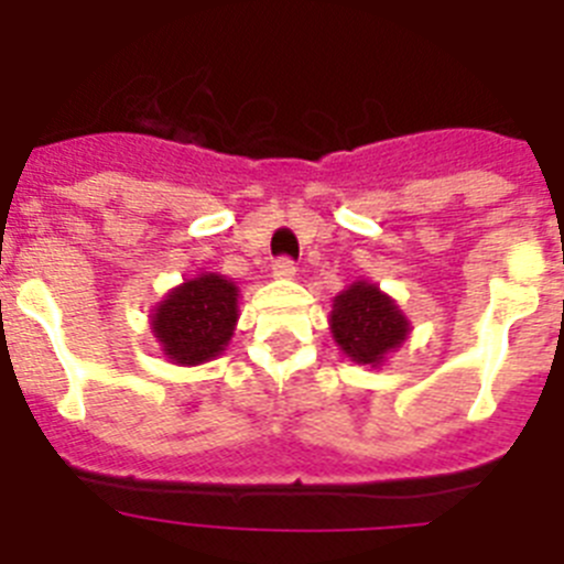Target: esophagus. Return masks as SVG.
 Listing matches in <instances>:
<instances>
[{
    "label": "esophagus",
    "mask_w": 564,
    "mask_h": 564,
    "mask_svg": "<svg viewBox=\"0 0 564 564\" xmlns=\"http://www.w3.org/2000/svg\"><path fill=\"white\" fill-rule=\"evenodd\" d=\"M273 276L276 279H293L296 276V265H293V259H276V262H273Z\"/></svg>",
    "instance_id": "34e87169"
}]
</instances>
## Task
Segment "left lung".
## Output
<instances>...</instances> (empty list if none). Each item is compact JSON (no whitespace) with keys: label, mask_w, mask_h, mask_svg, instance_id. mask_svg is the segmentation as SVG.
Returning a JSON list of instances; mask_svg holds the SVG:
<instances>
[{"label":"left lung","mask_w":564,"mask_h":564,"mask_svg":"<svg viewBox=\"0 0 564 564\" xmlns=\"http://www.w3.org/2000/svg\"><path fill=\"white\" fill-rule=\"evenodd\" d=\"M330 333L350 361L378 370L410 338L412 325L390 293L370 279H358L333 296Z\"/></svg>","instance_id":"1"}]
</instances>
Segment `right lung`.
I'll list each match as a JSON object with an SVG mask.
<instances>
[{"label":"right lung","mask_w":564,"mask_h":564,"mask_svg":"<svg viewBox=\"0 0 564 564\" xmlns=\"http://www.w3.org/2000/svg\"><path fill=\"white\" fill-rule=\"evenodd\" d=\"M239 318V288L223 273H197L154 305L149 330L172 364L197 367L223 356Z\"/></svg>","instance_id":"obj_1"}]
</instances>
